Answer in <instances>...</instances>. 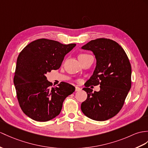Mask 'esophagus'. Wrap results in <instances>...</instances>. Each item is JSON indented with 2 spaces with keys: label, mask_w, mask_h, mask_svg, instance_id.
<instances>
[{
  "label": "esophagus",
  "mask_w": 148,
  "mask_h": 148,
  "mask_svg": "<svg viewBox=\"0 0 148 148\" xmlns=\"http://www.w3.org/2000/svg\"><path fill=\"white\" fill-rule=\"evenodd\" d=\"M81 90H82V89H81L80 87H78V86H75V91H76V92L80 91Z\"/></svg>",
  "instance_id": "1"
}]
</instances>
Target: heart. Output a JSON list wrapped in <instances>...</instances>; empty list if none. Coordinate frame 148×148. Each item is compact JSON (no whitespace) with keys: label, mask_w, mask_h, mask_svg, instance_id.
Segmentation results:
<instances>
[{"label":"heart","mask_w":148,"mask_h":148,"mask_svg":"<svg viewBox=\"0 0 148 148\" xmlns=\"http://www.w3.org/2000/svg\"><path fill=\"white\" fill-rule=\"evenodd\" d=\"M86 55H88V54H81V55H79L78 58H80V57H82V56H86Z\"/></svg>","instance_id":"b5f03b06"}]
</instances>
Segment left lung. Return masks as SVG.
Here are the masks:
<instances>
[{
    "label": "left lung",
    "instance_id": "1",
    "mask_svg": "<svg viewBox=\"0 0 148 148\" xmlns=\"http://www.w3.org/2000/svg\"><path fill=\"white\" fill-rule=\"evenodd\" d=\"M95 56L96 68L83 88L87 98L81 109L86 117L97 121L113 117L123 107L131 87V65L123 48L107 38L92 40L82 47ZM100 85L99 92H93L90 85Z\"/></svg>",
    "mask_w": 148,
    "mask_h": 148
}]
</instances>
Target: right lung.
I'll list each match as a JSON object with an SVG mask.
<instances>
[{
	"instance_id": "obj_1",
	"label": "right lung",
	"mask_w": 148,
	"mask_h": 148,
	"mask_svg": "<svg viewBox=\"0 0 148 148\" xmlns=\"http://www.w3.org/2000/svg\"><path fill=\"white\" fill-rule=\"evenodd\" d=\"M75 46L42 38L31 42L19 53L14 84L21 109L32 119L46 122L58 116L64 99L75 91L66 82L53 87L45 74L60 68L64 56Z\"/></svg>"
}]
</instances>
